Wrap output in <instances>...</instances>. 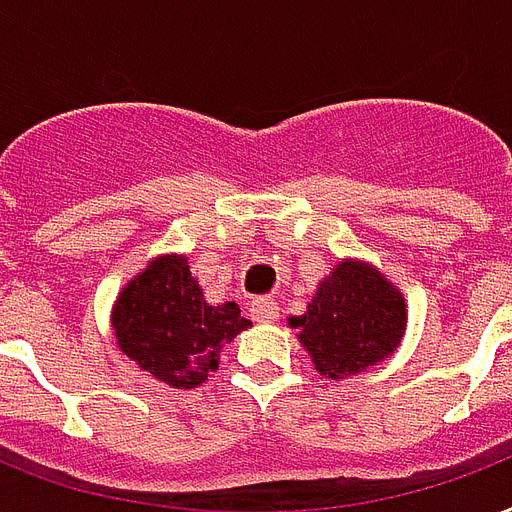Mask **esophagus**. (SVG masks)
<instances>
[{"mask_svg": "<svg viewBox=\"0 0 512 512\" xmlns=\"http://www.w3.org/2000/svg\"><path fill=\"white\" fill-rule=\"evenodd\" d=\"M251 315L259 323H275L280 318V307L272 296H259V299L251 301Z\"/></svg>", "mask_w": 512, "mask_h": 512, "instance_id": "1", "label": "esophagus"}]
</instances>
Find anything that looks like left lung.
Returning a JSON list of instances; mask_svg holds the SVG:
<instances>
[{
  "label": "left lung",
  "instance_id": "obj_1",
  "mask_svg": "<svg viewBox=\"0 0 512 512\" xmlns=\"http://www.w3.org/2000/svg\"><path fill=\"white\" fill-rule=\"evenodd\" d=\"M299 342L312 355L320 376L342 379L374 366L398 347L406 328V304L376 269L342 261L320 283L301 318Z\"/></svg>",
  "mask_w": 512,
  "mask_h": 512
}]
</instances>
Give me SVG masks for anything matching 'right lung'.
I'll return each mask as SVG.
<instances>
[{
    "instance_id": "add662e5",
    "label": "right lung",
    "mask_w": 512,
    "mask_h": 512,
    "mask_svg": "<svg viewBox=\"0 0 512 512\" xmlns=\"http://www.w3.org/2000/svg\"><path fill=\"white\" fill-rule=\"evenodd\" d=\"M120 350L173 387H194L219 368V352L251 320L235 301L211 307L186 259L162 256L130 280L114 307Z\"/></svg>"
}]
</instances>
